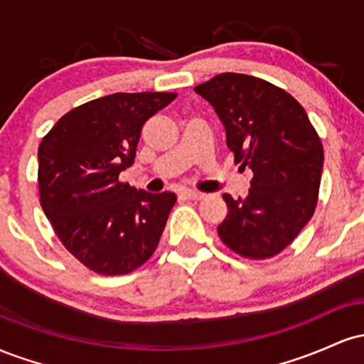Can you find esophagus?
I'll list each match as a JSON object with an SVG mask.
<instances>
[{
	"mask_svg": "<svg viewBox=\"0 0 364 364\" xmlns=\"http://www.w3.org/2000/svg\"><path fill=\"white\" fill-rule=\"evenodd\" d=\"M181 195L188 200H202L203 198V193H200V191H195V190H183Z\"/></svg>",
	"mask_w": 364,
	"mask_h": 364,
	"instance_id": "obj_1",
	"label": "esophagus"
}]
</instances>
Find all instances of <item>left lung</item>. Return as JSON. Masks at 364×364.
<instances>
[{"label":"left lung","instance_id":"1","mask_svg":"<svg viewBox=\"0 0 364 364\" xmlns=\"http://www.w3.org/2000/svg\"><path fill=\"white\" fill-rule=\"evenodd\" d=\"M214 107L235 161L253 173L245 198H223L220 240L241 257L281 253L311 219L323 171V147L306 111L262 78L220 73L195 87Z\"/></svg>","mask_w":364,"mask_h":364}]
</instances>
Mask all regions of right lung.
I'll use <instances>...</instances> for the list:
<instances>
[{"label": "right lung", "mask_w": 364, "mask_h": 364, "mask_svg": "<svg viewBox=\"0 0 364 364\" xmlns=\"http://www.w3.org/2000/svg\"><path fill=\"white\" fill-rule=\"evenodd\" d=\"M174 99L173 92L106 95L63 116L41 141V205L65 248L94 272L128 274L156 252L176 195L118 178L135 161L145 121Z\"/></svg>", "instance_id": "1"}]
</instances>
